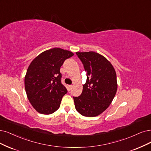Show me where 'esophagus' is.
Segmentation results:
<instances>
[{"mask_svg":"<svg viewBox=\"0 0 151 151\" xmlns=\"http://www.w3.org/2000/svg\"><path fill=\"white\" fill-rule=\"evenodd\" d=\"M72 87H73V86H72V85H69V86H68V88H69V90H71Z\"/></svg>","mask_w":151,"mask_h":151,"instance_id":"34e87169","label":"esophagus"}]
</instances>
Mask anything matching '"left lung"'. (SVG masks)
I'll list each match as a JSON object with an SVG mask.
<instances>
[{
    "label": "left lung",
    "mask_w": 151,
    "mask_h": 151,
    "mask_svg": "<svg viewBox=\"0 0 151 151\" xmlns=\"http://www.w3.org/2000/svg\"><path fill=\"white\" fill-rule=\"evenodd\" d=\"M76 53L87 73V80L81 95L73 97L75 108L83 116L95 117L109 107L116 95V71L110 61L96 52Z\"/></svg>",
    "instance_id": "8db88e82"
}]
</instances>
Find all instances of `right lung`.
I'll return each instance as SVG.
<instances>
[{
	"instance_id": "obj_1",
	"label": "right lung",
	"mask_w": 151,
	"mask_h": 151,
	"mask_svg": "<svg viewBox=\"0 0 151 151\" xmlns=\"http://www.w3.org/2000/svg\"><path fill=\"white\" fill-rule=\"evenodd\" d=\"M73 53L54 48L44 51L32 60L25 76V88L30 103L38 113L50 114L60 106L67 93L61 84L60 67Z\"/></svg>"
}]
</instances>
